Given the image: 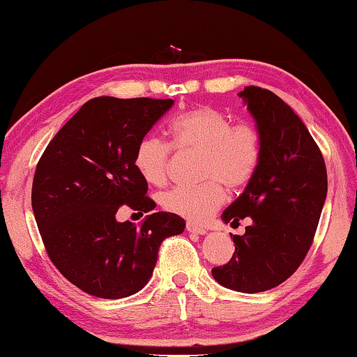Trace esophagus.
Instances as JSON below:
<instances>
[{"label":"esophagus","instance_id":"34e87169","mask_svg":"<svg viewBox=\"0 0 357 357\" xmlns=\"http://www.w3.org/2000/svg\"><path fill=\"white\" fill-rule=\"evenodd\" d=\"M185 228H187V231H189V232H193V234H206V232H207V229L204 228V226H201V225H198L195 222H187Z\"/></svg>","mask_w":357,"mask_h":357}]
</instances>
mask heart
<instances>
[{"label": "heart", "mask_w": 357, "mask_h": 357, "mask_svg": "<svg viewBox=\"0 0 357 357\" xmlns=\"http://www.w3.org/2000/svg\"><path fill=\"white\" fill-rule=\"evenodd\" d=\"M173 144L179 150L201 151L198 185H174L160 193L165 211L190 220H203L218 209L226 187L242 189L257 173L262 159V137L250 123L232 125L228 115L215 107L203 106L179 114L170 123ZM173 146L158 135L140 139L134 153V165L146 183L162 184L168 178Z\"/></svg>", "instance_id": "obj_1"}]
</instances>
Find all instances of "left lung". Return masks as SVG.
<instances>
[{"mask_svg": "<svg viewBox=\"0 0 357 357\" xmlns=\"http://www.w3.org/2000/svg\"><path fill=\"white\" fill-rule=\"evenodd\" d=\"M242 96L262 137V159L245 192L223 212L226 223L250 217L243 236H232L231 261L212 268L218 284L243 294L280 286L306 257L328 192L319 145L290 106L267 89Z\"/></svg>", "mask_w": 357, "mask_h": 357, "instance_id": "1", "label": "left lung"}]
</instances>
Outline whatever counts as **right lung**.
Returning a JSON list of instances; mask_svg holds the SVG:
<instances>
[{
    "label": "right lung",
    "instance_id": "right-lung-1",
    "mask_svg": "<svg viewBox=\"0 0 357 357\" xmlns=\"http://www.w3.org/2000/svg\"><path fill=\"white\" fill-rule=\"evenodd\" d=\"M173 102L92 98L38 160L31 201L45 250L89 295L116 300L137 294L153 275L160 243L185 228L172 212H154L140 226L115 218L123 206L142 215L156 207L134 153Z\"/></svg>",
    "mask_w": 357,
    "mask_h": 357
}]
</instances>
